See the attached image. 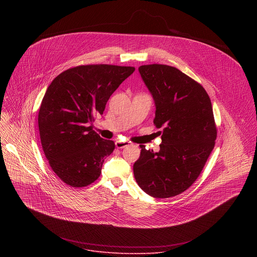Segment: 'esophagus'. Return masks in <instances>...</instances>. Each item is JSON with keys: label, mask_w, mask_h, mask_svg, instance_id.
<instances>
[{"label": "esophagus", "mask_w": 257, "mask_h": 257, "mask_svg": "<svg viewBox=\"0 0 257 257\" xmlns=\"http://www.w3.org/2000/svg\"><path fill=\"white\" fill-rule=\"evenodd\" d=\"M114 145H115L116 148H123V147L130 146L131 143H130V142H120V141H117V142H115Z\"/></svg>", "instance_id": "34e87169"}]
</instances>
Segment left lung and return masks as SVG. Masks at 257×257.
<instances>
[{
	"mask_svg": "<svg viewBox=\"0 0 257 257\" xmlns=\"http://www.w3.org/2000/svg\"><path fill=\"white\" fill-rule=\"evenodd\" d=\"M139 71L155 103L153 122L162 130L157 133L162 143L158 152L141 146L134 174L149 196L170 198L197 180L214 149L212 103L201 84L175 67L149 64Z\"/></svg>",
	"mask_w": 257,
	"mask_h": 257,
	"instance_id": "obj_1",
	"label": "left lung"
}]
</instances>
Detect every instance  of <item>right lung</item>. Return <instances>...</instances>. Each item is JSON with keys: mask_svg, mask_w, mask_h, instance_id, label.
<instances>
[{"mask_svg": "<svg viewBox=\"0 0 257 257\" xmlns=\"http://www.w3.org/2000/svg\"><path fill=\"white\" fill-rule=\"evenodd\" d=\"M135 67L80 65L59 74L48 86L38 111L43 152L53 172L71 187L88 186L100 175L114 143L93 131L110 95Z\"/></svg>", "mask_w": 257, "mask_h": 257, "instance_id": "add662e5", "label": "right lung"}]
</instances>
